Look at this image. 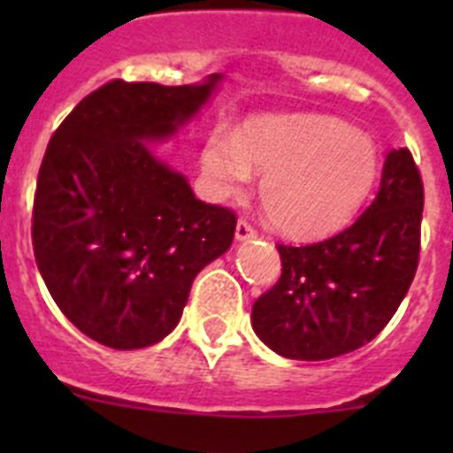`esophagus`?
Returning <instances> with one entry per match:
<instances>
[{"mask_svg":"<svg viewBox=\"0 0 453 453\" xmlns=\"http://www.w3.org/2000/svg\"><path fill=\"white\" fill-rule=\"evenodd\" d=\"M256 238V229L251 226L247 219H240L238 224H235V240L238 242H245V240H254Z\"/></svg>","mask_w":453,"mask_h":453,"instance_id":"esophagus-1","label":"esophagus"}]
</instances>
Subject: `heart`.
<instances>
[{"instance_id":"obj_1","label":"heart","mask_w":453,"mask_h":453,"mask_svg":"<svg viewBox=\"0 0 453 453\" xmlns=\"http://www.w3.org/2000/svg\"><path fill=\"white\" fill-rule=\"evenodd\" d=\"M202 174L218 199L238 197L263 174L261 206L276 231L324 238L354 219L379 177L374 140L329 115H258L238 134L215 129Z\"/></svg>"}]
</instances>
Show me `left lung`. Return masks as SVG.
Instances as JSON below:
<instances>
[{"label": "left lung", "instance_id": "obj_1", "mask_svg": "<svg viewBox=\"0 0 453 453\" xmlns=\"http://www.w3.org/2000/svg\"><path fill=\"white\" fill-rule=\"evenodd\" d=\"M422 208L413 156L392 150L374 202L351 226L313 245H276L281 279L251 308L256 335L295 361H326L376 338L413 283Z\"/></svg>", "mask_w": 453, "mask_h": 453}]
</instances>
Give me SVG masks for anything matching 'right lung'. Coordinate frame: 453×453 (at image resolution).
Here are the masks:
<instances>
[{
	"instance_id": "obj_1",
	"label": "right lung",
	"mask_w": 453,
	"mask_h": 453,
	"mask_svg": "<svg viewBox=\"0 0 453 453\" xmlns=\"http://www.w3.org/2000/svg\"><path fill=\"white\" fill-rule=\"evenodd\" d=\"M219 81H111L81 99L47 145L35 263L63 315L102 345L142 349L165 338L195 276L234 242L229 208L199 202L150 147L197 118Z\"/></svg>"
}]
</instances>
